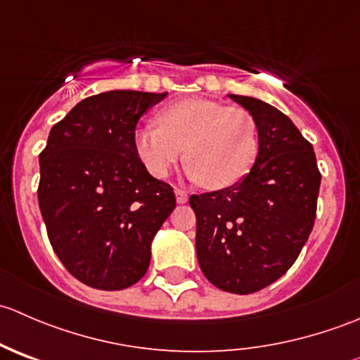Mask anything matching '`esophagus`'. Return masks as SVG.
<instances>
[{
  "instance_id": "1",
  "label": "esophagus",
  "mask_w": 360,
  "mask_h": 360,
  "mask_svg": "<svg viewBox=\"0 0 360 360\" xmlns=\"http://www.w3.org/2000/svg\"><path fill=\"white\" fill-rule=\"evenodd\" d=\"M176 200L177 203H186L188 202V193L186 191L179 190V188H176Z\"/></svg>"
}]
</instances>
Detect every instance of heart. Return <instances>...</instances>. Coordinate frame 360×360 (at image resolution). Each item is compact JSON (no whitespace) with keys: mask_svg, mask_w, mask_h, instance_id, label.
<instances>
[{"mask_svg":"<svg viewBox=\"0 0 360 360\" xmlns=\"http://www.w3.org/2000/svg\"><path fill=\"white\" fill-rule=\"evenodd\" d=\"M158 127H141L134 146L151 176L165 177L177 160H186V174L210 190L240 183L257 157V125L248 110L202 97L163 106Z\"/></svg>","mask_w":360,"mask_h":360,"instance_id":"heart-1","label":"heart"}]
</instances>
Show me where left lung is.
I'll use <instances>...</instances> for the list:
<instances>
[{
    "label": "left lung",
    "mask_w": 360,
    "mask_h": 360,
    "mask_svg": "<svg viewBox=\"0 0 360 360\" xmlns=\"http://www.w3.org/2000/svg\"><path fill=\"white\" fill-rule=\"evenodd\" d=\"M254 116L257 157L238 184L191 195L197 257L210 284L250 294L281 278L311 233L321 172L311 144L289 116L259 99L230 94Z\"/></svg>",
    "instance_id": "1"
}]
</instances>
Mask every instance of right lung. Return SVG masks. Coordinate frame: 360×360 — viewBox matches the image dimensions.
<instances>
[{
    "mask_svg": "<svg viewBox=\"0 0 360 360\" xmlns=\"http://www.w3.org/2000/svg\"><path fill=\"white\" fill-rule=\"evenodd\" d=\"M167 92L86 97L52 127L39 155L38 202L49 240L83 284L120 291L144 277L151 242L176 207L172 186L136 153L141 116Z\"/></svg>",
    "mask_w": 360,
    "mask_h": 360,
    "instance_id": "obj_1",
    "label": "right lung"
}]
</instances>
